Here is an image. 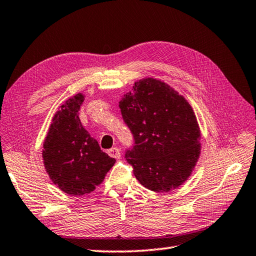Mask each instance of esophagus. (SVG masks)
<instances>
[{
    "mask_svg": "<svg viewBox=\"0 0 256 256\" xmlns=\"http://www.w3.org/2000/svg\"><path fill=\"white\" fill-rule=\"evenodd\" d=\"M108 155L114 158H121V152H120L118 148L115 146V148H112L111 150H108Z\"/></svg>",
    "mask_w": 256,
    "mask_h": 256,
    "instance_id": "1",
    "label": "esophagus"
}]
</instances>
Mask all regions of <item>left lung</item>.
<instances>
[{
  "instance_id": "obj_1",
  "label": "left lung",
  "mask_w": 256,
  "mask_h": 256,
  "mask_svg": "<svg viewBox=\"0 0 256 256\" xmlns=\"http://www.w3.org/2000/svg\"><path fill=\"white\" fill-rule=\"evenodd\" d=\"M133 134L125 153L135 178L154 192H170L191 175L201 152V131L191 105L156 78L134 83L118 104Z\"/></svg>"
}]
</instances>
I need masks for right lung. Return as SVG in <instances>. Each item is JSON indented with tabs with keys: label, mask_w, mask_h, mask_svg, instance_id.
<instances>
[{
	"label": "right lung",
	"mask_w": 256,
	"mask_h": 256,
	"mask_svg": "<svg viewBox=\"0 0 256 256\" xmlns=\"http://www.w3.org/2000/svg\"><path fill=\"white\" fill-rule=\"evenodd\" d=\"M83 101L84 95L78 93L62 104L50 125L42 153L52 182L61 191L76 196L94 191L115 163L80 121Z\"/></svg>",
	"instance_id": "add662e5"
}]
</instances>
